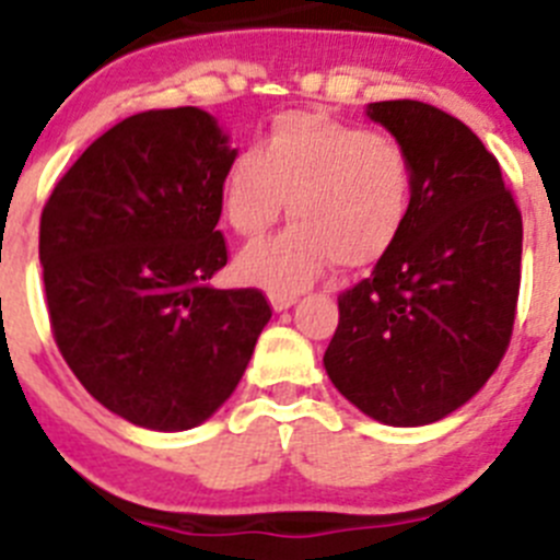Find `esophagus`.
Listing matches in <instances>:
<instances>
[{
    "mask_svg": "<svg viewBox=\"0 0 560 560\" xmlns=\"http://www.w3.org/2000/svg\"><path fill=\"white\" fill-rule=\"evenodd\" d=\"M270 304H273L276 312H284L295 304V295L292 292H270Z\"/></svg>",
    "mask_w": 560,
    "mask_h": 560,
    "instance_id": "1",
    "label": "esophagus"
}]
</instances>
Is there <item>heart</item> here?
Masks as SVG:
<instances>
[{
    "label": "heart",
    "mask_w": 560,
    "mask_h": 560,
    "mask_svg": "<svg viewBox=\"0 0 560 560\" xmlns=\"http://www.w3.org/2000/svg\"><path fill=\"white\" fill-rule=\"evenodd\" d=\"M416 167L390 133L320 110H292L270 125L259 150L225 170L223 214L245 240L284 218L295 225L243 250V279L273 292H299L340 261L371 268L401 243L412 218Z\"/></svg>",
    "instance_id": "obj_1"
}]
</instances>
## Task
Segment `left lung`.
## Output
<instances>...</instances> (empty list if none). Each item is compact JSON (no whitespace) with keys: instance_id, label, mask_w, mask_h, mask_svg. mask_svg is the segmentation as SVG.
<instances>
[{"instance_id":"left-lung-1","label":"left lung","mask_w":560,"mask_h":560,"mask_svg":"<svg viewBox=\"0 0 560 560\" xmlns=\"http://www.w3.org/2000/svg\"><path fill=\"white\" fill-rule=\"evenodd\" d=\"M412 155L401 243L337 299L324 354L337 390L390 427L466 405L508 351L522 281V211L500 161L460 119L418 100L368 105Z\"/></svg>"}]
</instances>
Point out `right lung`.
<instances>
[{"mask_svg": "<svg viewBox=\"0 0 560 560\" xmlns=\"http://www.w3.org/2000/svg\"><path fill=\"white\" fill-rule=\"evenodd\" d=\"M236 150L206 110H142L83 150L44 203L38 259L52 337L80 385L125 421L203 424L270 320L256 287L214 290Z\"/></svg>", "mask_w": 560, "mask_h": 560, "instance_id": "1", "label": "right lung"}]
</instances>
